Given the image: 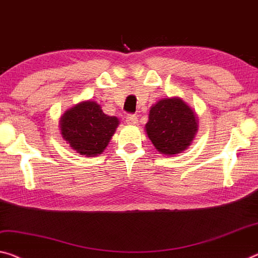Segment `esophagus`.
<instances>
[{
  "label": "esophagus",
  "mask_w": 258,
  "mask_h": 258,
  "mask_svg": "<svg viewBox=\"0 0 258 258\" xmlns=\"http://www.w3.org/2000/svg\"><path fill=\"white\" fill-rule=\"evenodd\" d=\"M126 122H127L128 125H137L138 124V116L137 114L128 113L127 116H126Z\"/></svg>",
  "instance_id": "obj_1"
}]
</instances>
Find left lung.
Listing matches in <instances>:
<instances>
[{
    "instance_id": "8db88e82",
    "label": "left lung",
    "mask_w": 258,
    "mask_h": 258,
    "mask_svg": "<svg viewBox=\"0 0 258 258\" xmlns=\"http://www.w3.org/2000/svg\"><path fill=\"white\" fill-rule=\"evenodd\" d=\"M146 131L159 153L172 156L190 145L198 131V120L182 100L165 99L151 107Z\"/></svg>"
}]
</instances>
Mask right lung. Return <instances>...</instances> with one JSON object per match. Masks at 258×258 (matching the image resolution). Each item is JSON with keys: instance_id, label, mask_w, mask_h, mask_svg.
<instances>
[{"instance_id": "obj_1", "label": "right lung", "mask_w": 258, "mask_h": 258, "mask_svg": "<svg viewBox=\"0 0 258 258\" xmlns=\"http://www.w3.org/2000/svg\"><path fill=\"white\" fill-rule=\"evenodd\" d=\"M118 118L105 114L96 102L75 105L60 118L62 136L72 149L86 156L103 153L118 126Z\"/></svg>"}]
</instances>
